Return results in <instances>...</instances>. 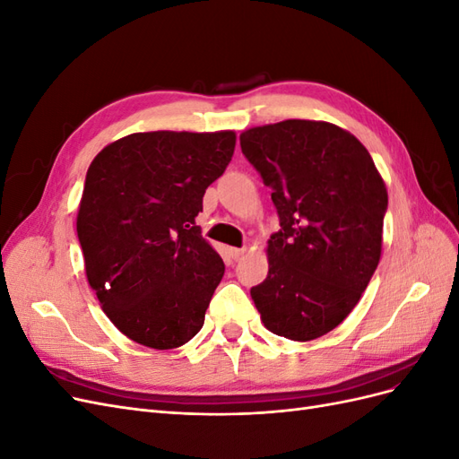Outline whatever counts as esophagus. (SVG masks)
<instances>
[{
	"label": "esophagus",
	"instance_id": "1",
	"mask_svg": "<svg viewBox=\"0 0 459 459\" xmlns=\"http://www.w3.org/2000/svg\"><path fill=\"white\" fill-rule=\"evenodd\" d=\"M228 253H230V256L238 262V260H243V256H245V248H228Z\"/></svg>",
	"mask_w": 459,
	"mask_h": 459
}]
</instances>
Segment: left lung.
Wrapping results in <instances>:
<instances>
[{"mask_svg":"<svg viewBox=\"0 0 459 459\" xmlns=\"http://www.w3.org/2000/svg\"><path fill=\"white\" fill-rule=\"evenodd\" d=\"M280 216L268 277L251 289L262 324L312 341L349 316L377 268L388 195L368 149L335 124L283 120L239 135Z\"/></svg>","mask_w":459,"mask_h":459,"instance_id":"8db88e82","label":"left lung"}]
</instances>
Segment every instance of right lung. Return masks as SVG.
<instances>
[{"mask_svg":"<svg viewBox=\"0 0 459 459\" xmlns=\"http://www.w3.org/2000/svg\"><path fill=\"white\" fill-rule=\"evenodd\" d=\"M235 132H143L107 145L86 174L76 231L107 317L149 349L197 335L224 262L195 218Z\"/></svg>","mask_w":459,"mask_h":459,"instance_id":"add662e5","label":"right lung"}]
</instances>
